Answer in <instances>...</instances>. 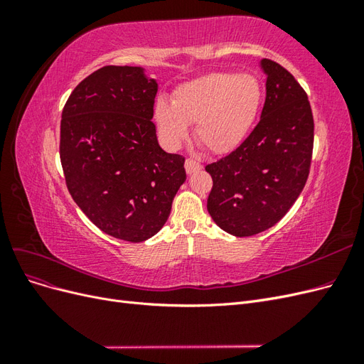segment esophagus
Wrapping results in <instances>:
<instances>
[{
	"label": "esophagus",
	"instance_id": "esophagus-1",
	"mask_svg": "<svg viewBox=\"0 0 364 364\" xmlns=\"http://www.w3.org/2000/svg\"><path fill=\"white\" fill-rule=\"evenodd\" d=\"M200 168H202V164L199 161H196V159H186L185 161V170L188 174H191L197 170H200Z\"/></svg>",
	"mask_w": 364,
	"mask_h": 364
}]
</instances>
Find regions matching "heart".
<instances>
[{"instance_id":"heart-1","label":"heart","mask_w":364,"mask_h":364,"mask_svg":"<svg viewBox=\"0 0 364 364\" xmlns=\"http://www.w3.org/2000/svg\"><path fill=\"white\" fill-rule=\"evenodd\" d=\"M264 102L252 74L211 73L176 87L171 103L158 98L153 109L165 147L178 149L196 124V139L213 155H229L250 135Z\"/></svg>"}]
</instances>
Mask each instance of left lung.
Returning a JSON list of instances; mask_svg holds the SVG:
<instances>
[{
    "label": "left lung",
    "instance_id": "left-lung-1",
    "mask_svg": "<svg viewBox=\"0 0 364 364\" xmlns=\"http://www.w3.org/2000/svg\"><path fill=\"white\" fill-rule=\"evenodd\" d=\"M259 65L267 75L259 123L237 150L205 167L213 178L208 213L235 237L277 225L302 193L311 165L314 121L305 91L279 63Z\"/></svg>",
    "mask_w": 364,
    "mask_h": 364
}]
</instances>
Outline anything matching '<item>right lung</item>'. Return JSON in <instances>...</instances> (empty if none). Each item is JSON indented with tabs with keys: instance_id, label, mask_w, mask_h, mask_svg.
I'll list each match as a JSON object with an SVG mask.
<instances>
[{
	"instance_id": "1",
	"label": "right lung",
	"mask_w": 364,
	"mask_h": 364,
	"mask_svg": "<svg viewBox=\"0 0 364 364\" xmlns=\"http://www.w3.org/2000/svg\"><path fill=\"white\" fill-rule=\"evenodd\" d=\"M158 92L141 67L107 65L75 86L62 111L60 162L74 202L105 234L141 243L167 222L186 179L151 123Z\"/></svg>"
}]
</instances>
